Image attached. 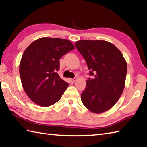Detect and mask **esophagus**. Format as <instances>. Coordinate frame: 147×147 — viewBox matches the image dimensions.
<instances>
[{"instance_id": "1", "label": "esophagus", "mask_w": 147, "mask_h": 147, "mask_svg": "<svg viewBox=\"0 0 147 147\" xmlns=\"http://www.w3.org/2000/svg\"><path fill=\"white\" fill-rule=\"evenodd\" d=\"M76 80V77H74V78H71L70 79V80H71V82H75V80Z\"/></svg>"}]
</instances>
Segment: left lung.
Returning <instances> with one entry per match:
<instances>
[{"label":"left lung","instance_id":"left-lung-1","mask_svg":"<svg viewBox=\"0 0 147 147\" xmlns=\"http://www.w3.org/2000/svg\"><path fill=\"white\" fill-rule=\"evenodd\" d=\"M87 63L89 74L81 100L88 110L101 113L112 108L122 95L127 63L115 45L104 40H79L74 44Z\"/></svg>","mask_w":147,"mask_h":147}]
</instances>
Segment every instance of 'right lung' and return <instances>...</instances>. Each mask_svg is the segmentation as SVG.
Listing matches in <instances>:
<instances>
[{
    "label": "right lung",
    "mask_w": 147,
    "mask_h": 147,
    "mask_svg": "<svg viewBox=\"0 0 147 147\" xmlns=\"http://www.w3.org/2000/svg\"><path fill=\"white\" fill-rule=\"evenodd\" d=\"M74 49L68 40L44 37L34 41L22 55L21 81L28 97L38 105L48 107L57 102L69 84L59 77V59Z\"/></svg>",
    "instance_id": "add662e5"
}]
</instances>
